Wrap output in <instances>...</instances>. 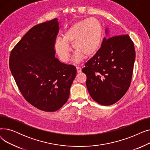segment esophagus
Returning a JSON list of instances; mask_svg holds the SVG:
<instances>
[{"label":"esophagus","mask_w":150,"mask_h":150,"mask_svg":"<svg viewBox=\"0 0 150 150\" xmlns=\"http://www.w3.org/2000/svg\"><path fill=\"white\" fill-rule=\"evenodd\" d=\"M76 71H77V73H80L81 72V68L79 66H76Z\"/></svg>","instance_id":"1"}]
</instances>
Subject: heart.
I'll list each match as a JSON object with an SVG mask.
<instances>
[{"instance_id":"b5f03b06","label":"heart","mask_w":150,"mask_h":150,"mask_svg":"<svg viewBox=\"0 0 150 150\" xmlns=\"http://www.w3.org/2000/svg\"><path fill=\"white\" fill-rule=\"evenodd\" d=\"M101 25L96 18L84 19L75 23L64 33L63 38L58 37L54 42V49L60 59L67 62L70 58V47L72 44L76 50L74 59H81L84 54L89 57L98 50L102 39Z\"/></svg>"}]
</instances>
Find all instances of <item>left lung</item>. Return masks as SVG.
<instances>
[{
  "mask_svg": "<svg viewBox=\"0 0 150 150\" xmlns=\"http://www.w3.org/2000/svg\"><path fill=\"white\" fill-rule=\"evenodd\" d=\"M109 32L106 27L100 49L82 69L91 97L104 106L114 104L128 91L136 58L134 43L128 35L109 38Z\"/></svg>",
  "mask_w": 150,
  "mask_h": 150,
  "instance_id": "8db88e82",
  "label": "left lung"
}]
</instances>
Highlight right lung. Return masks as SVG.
I'll return each instance as SVG.
<instances>
[{
	"mask_svg": "<svg viewBox=\"0 0 150 150\" xmlns=\"http://www.w3.org/2000/svg\"><path fill=\"white\" fill-rule=\"evenodd\" d=\"M58 18L31 28L12 50L11 72L25 100L46 112L56 111L68 100L76 74L74 66L55 58Z\"/></svg>",
	"mask_w": 150,
	"mask_h": 150,
	"instance_id": "1",
	"label": "right lung"
}]
</instances>
